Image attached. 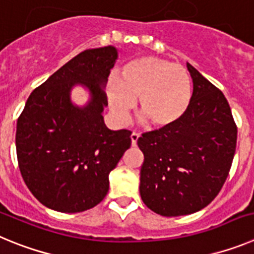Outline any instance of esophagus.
<instances>
[{
    "label": "esophagus",
    "instance_id": "34e87169",
    "mask_svg": "<svg viewBox=\"0 0 254 254\" xmlns=\"http://www.w3.org/2000/svg\"><path fill=\"white\" fill-rule=\"evenodd\" d=\"M138 137H140V133H137V132H132V134H131L132 146H136V143H137Z\"/></svg>",
    "mask_w": 254,
    "mask_h": 254
}]
</instances>
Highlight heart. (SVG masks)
Returning <instances> with one entry per match:
<instances>
[{
  "label": "heart",
  "mask_w": 254,
  "mask_h": 254,
  "mask_svg": "<svg viewBox=\"0 0 254 254\" xmlns=\"http://www.w3.org/2000/svg\"><path fill=\"white\" fill-rule=\"evenodd\" d=\"M138 98V113L156 128L169 127L185 116L192 98V81L181 64L142 57L123 67L108 81V100L118 120L125 121Z\"/></svg>",
  "instance_id": "heart-1"
}]
</instances>
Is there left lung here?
Here are the masks:
<instances>
[{
  "mask_svg": "<svg viewBox=\"0 0 254 254\" xmlns=\"http://www.w3.org/2000/svg\"><path fill=\"white\" fill-rule=\"evenodd\" d=\"M187 68L193 93L185 116L137 140L141 198L168 217L197 212L219 194L237 147V125L224 94L193 66Z\"/></svg>",
  "mask_w": 254,
  "mask_h": 254,
  "instance_id": "left-lung-1",
  "label": "left lung"
}]
</instances>
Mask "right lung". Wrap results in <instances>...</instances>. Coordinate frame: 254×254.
<instances>
[{"mask_svg":"<svg viewBox=\"0 0 254 254\" xmlns=\"http://www.w3.org/2000/svg\"><path fill=\"white\" fill-rule=\"evenodd\" d=\"M117 58L112 46L81 52L33 90L17 118L22 179L48 208L81 212L102 202L109 190V173L131 146V131H112L102 114L108 105L103 85ZM77 83L92 96L82 108L69 98Z\"/></svg>","mask_w":254,"mask_h":254,"instance_id":"obj_1","label":"right lung"}]
</instances>
